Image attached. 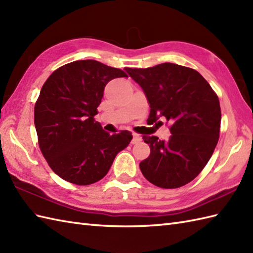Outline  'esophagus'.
<instances>
[{
    "instance_id": "esophagus-1",
    "label": "esophagus",
    "mask_w": 253,
    "mask_h": 253,
    "mask_svg": "<svg viewBox=\"0 0 253 253\" xmlns=\"http://www.w3.org/2000/svg\"><path fill=\"white\" fill-rule=\"evenodd\" d=\"M141 140H142L141 136H139L138 133H133V135H132V140H131V143H132V144H136V143H138V142H140Z\"/></svg>"
}]
</instances>
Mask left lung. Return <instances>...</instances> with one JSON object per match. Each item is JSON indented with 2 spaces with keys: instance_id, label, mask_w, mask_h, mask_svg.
<instances>
[{
  "instance_id": "1",
  "label": "left lung",
  "mask_w": 253,
  "mask_h": 253,
  "mask_svg": "<svg viewBox=\"0 0 253 253\" xmlns=\"http://www.w3.org/2000/svg\"><path fill=\"white\" fill-rule=\"evenodd\" d=\"M142 88L150 104L149 118L170 124L169 140L143 136L150 155L141 173L153 185L173 189L200 174L215 149L221 127L216 93L197 71L173 63L148 68H126Z\"/></svg>"
}]
</instances>
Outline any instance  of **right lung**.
<instances>
[{"label": "right lung", "instance_id": "1", "mask_svg": "<svg viewBox=\"0 0 253 253\" xmlns=\"http://www.w3.org/2000/svg\"><path fill=\"white\" fill-rule=\"evenodd\" d=\"M127 77L120 68L85 60L68 63L46 79L35 105L39 147L52 170L64 180L85 186L107 174L132 135H110L95 122L106 84Z\"/></svg>", "mask_w": 253, "mask_h": 253}]
</instances>
